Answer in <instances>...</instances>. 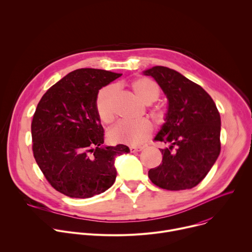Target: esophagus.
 I'll list each match as a JSON object with an SVG mask.
<instances>
[{
    "label": "esophagus",
    "instance_id": "esophagus-1",
    "mask_svg": "<svg viewBox=\"0 0 252 252\" xmlns=\"http://www.w3.org/2000/svg\"><path fill=\"white\" fill-rule=\"evenodd\" d=\"M145 149V147H130L129 151L130 153H136V152H140Z\"/></svg>",
    "mask_w": 252,
    "mask_h": 252
}]
</instances>
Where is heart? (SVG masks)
Instances as JSON below:
<instances>
[{
  "mask_svg": "<svg viewBox=\"0 0 252 252\" xmlns=\"http://www.w3.org/2000/svg\"><path fill=\"white\" fill-rule=\"evenodd\" d=\"M131 90L135 96L146 104L156 101L160 94L158 86L147 78H138L131 83ZM116 88H102L96 97V112L101 122L111 124L116 118L115 96ZM154 126L148 120L135 123H121L113 127L109 132V138L114 143H123L127 146H138L147 140L153 133Z\"/></svg>",
  "mask_w": 252,
  "mask_h": 252,
  "instance_id": "heart-1",
  "label": "heart"
}]
</instances>
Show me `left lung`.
Listing matches in <instances>:
<instances>
[{
	"mask_svg": "<svg viewBox=\"0 0 252 252\" xmlns=\"http://www.w3.org/2000/svg\"><path fill=\"white\" fill-rule=\"evenodd\" d=\"M153 77L168 99L165 123L155 140L161 149V163L149 170L153 184L166 190L197 186L220 153V116L211 96L178 71L157 65L143 71Z\"/></svg>",
	"mask_w": 252,
	"mask_h": 252,
	"instance_id": "obj_1",
	"label": "left lung"
}]
</instances>
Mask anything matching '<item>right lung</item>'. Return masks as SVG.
<instances>
[{
    "label": "right lung",
    "instance_id": "1",
    "mask_svg": "<svg viewBox=\"0 0 252 252\" xmlns=\"http://www.w3.org/2000/svg\"><path fill=\"white\" fill-rule=\"evenodd\" d=\"M122 74L79 68L42 96L32 121L33 158L49 184L73 198H89L115 183V158L125 145L102 147L103 128L96 112L98 91Z\"/></svg>",
    "mask_w": 252,
    "mask_h": 252
}]
</instances>
